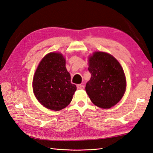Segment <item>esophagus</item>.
Segmentation results:
<instances>
[{
	"instance_id": "esophagus-1",
	"label": "esophagus",
	"mask_w": 153,
	"mask_h": 153,
	"mask_svg": "<svg viewBox=\"0 0 153 153\" xmlns=\"http://www.w3.org/2000/svg\"><path fill=\"white\" fill-rule=\"evenodd\" d=\"M77 89H83L84 85L83 84H78V85H77Z\"/></svg>"
}]
</instances>
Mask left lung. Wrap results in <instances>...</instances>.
I'll return each instance as SVG.
<instances>
[{"label": "left lung", "mask_w": 153, "mask_h": 153, "mask_svg": "<svg viewBox=\"0 0 153 153\" xmlns=\"http://www.w3.org/2000/svg\"><path fill=\"white\" fill-rule=\"evenodd\" d=\"M91 77L85 91L94 105L102 108L116 105L124 95L126 79L119 62L105 52H95L89 57Z\"/></svg>", "instance_id": "obj_1"}]
</instances>
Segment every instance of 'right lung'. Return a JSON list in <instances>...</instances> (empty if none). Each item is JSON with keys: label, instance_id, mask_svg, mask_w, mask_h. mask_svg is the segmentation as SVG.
<instances>
[{"label": "right lung", "instance_id": "add662e5", "mask_svg": "<svg viewBox=\"0 0 153 153\" xmlns=\"http://www.w3.org/2000/svg\"><path fill=\"white\" fill-rule=\"evenodd\" d=\"M77 89L71 83L66 60L60 53L47 54L40 62L33 79L34 95L42 105L58 111L69 105Z\"/></svg>", "mask_w": 153, "mask_h": 153}]
</instances>
